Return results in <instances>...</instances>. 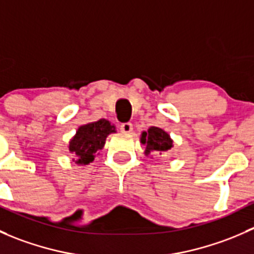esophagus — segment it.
I'll return each mask as SVG.
<instances>
[{
	"label": "esophagus",
	"instance_id": "esophagus-1",
	"mask_svg": "<svg viewBox=\"0 0 254 254\" xmlns=\"http://www.w3.org/2000/svg\"><path fill=\"white\" fill-rule=\"evenodd\" d=\"M120 131L124 132V134H131L132 124H130V123H124V124L120 125Z\"/></svg>",
	"mask_w": 254,
	"mask_h": 254
}]
</instances>
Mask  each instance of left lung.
I'll use <instances>...</instances> for the list:
<instances>
[{"label": "left lung", "mask_w": 254, "mask_h": 254, "mask_svg": "<svg viewBox=\"0 0 254 254\" xmlns=\"http://www.w3.org/2000/svg\"><path fill=\"white\" fill-rule=\"evenodd\" d=\"M140 142L145 146V156L151 157L152 153L165 155L173 147V140L167 131L157 127H150L147 131H142Z\"/></svg>", "instance_id": "8db88e82"}]
</instances>
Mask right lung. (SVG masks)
Here are the masks:
<instances>
[{"label":"right lung","instance_id":"1","mask_svg":"<svg viewBox=\"0 0 254 254\" xmlns=\"http://www.w3.org/2000/svg\"><path fill=\"white\" fill-rule=\"evenodd\" d=\"M117 132V127L107 119L81 125L68 141V151L72 161L78 166H86L101 153L108 135Z\"/></svg>","mask_w":254,"mask_h":254}]
</instances>
